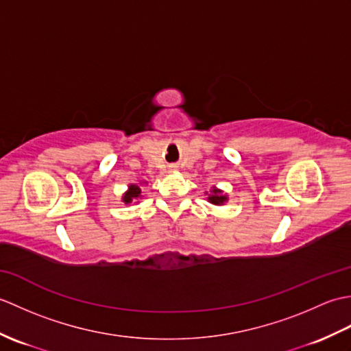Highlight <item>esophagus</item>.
<instances>
[{
    "instance_id": "1",
    "label": "esophagus",
    "mask_w": 351,
    "mask_h": 351,
    "mask_svg": "<svg viewBox=\"0 0 351 351\" xmlns=\"http://www.w3.org/2000/svg\"><path fill=\"white\" fill-rule=\"evenodd\" d=\"M170 170H176V167H175V166H171V167H170Z\"/></svg>"
}]
</instances>
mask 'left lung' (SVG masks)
Masks as SVG:
<instances>
[{
	"label": "left lung",
	"instance_id": "left-lung-1",
	"mask_svg": "<svg viewBox=\"0 0 351 351\" xmlns=\"http://www.w3.org/2000/svg\"><path fill=\"white\" fill-rule=\"evenodd\" d=\"M205 196H208V197H206L208 202L215 205V206L225 205V204L228 202V200H229L228 193H225L223 190L217 189V187H215V185H214V187H213L210 191H205Z\"/></svg>",
	"mask_w": 351,
	"mask_h": 351
}]
</instances>
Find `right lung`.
<instances>
[{"label":"right lung","instance_id":"1","mask_svg":"<svg viewBox=\"0 0 351 351\" xmlns=\"http://www.w3.org/2000/svg\"><path fill=\"white\" fill-rule=\"evenodd\" d=\"M145 184H147V182L140 181L138 184H130L128 190H126L122 195V202L125 205H131L132 202H136V200L141 199V185H145Z\"/></svg>","mask_w":351,"mask_h":351}]
</instances>
